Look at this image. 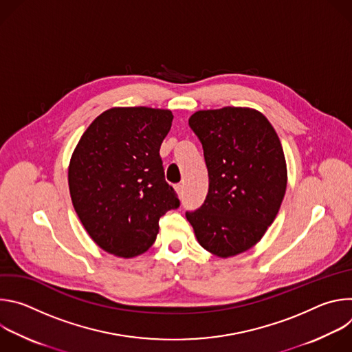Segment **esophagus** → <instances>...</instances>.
<instances>
[{
    "instance_id": "1",
    "label": "esophagus",
    "mask_w": 352,
    "mask_h": 352,
    "mask_svg": "<svg viewBox=\"0 0 352 352\" xmlns=\"http://www.w3.org/2000/svg\"><path fill=\"white\" fill-rule=\"evenodd\" d=\"M175 190H177V193L181 196V195L184 193V184H177V185H175Z\"/></svg>"
}]
</instances>
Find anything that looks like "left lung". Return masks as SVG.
I'll return each mask as SVG.
<instances>
[{"instance_id": "1", "label": "left lung", "mask_w": 352, "mask_h": 352, "mask_svg": "<svg viewBox=\"0 0 352 352\" xmlns=\"http://www.w3.org/2000/svg\"><path fill=\"white\" fill-rule=\"evenodd\" d=\"M189 126L204 146L209 192L186 219L208 252L236 256L262 239L280 210L287 188L281 142L269 120L249 107L200 110Z\"/></svg>"}]
</instances>
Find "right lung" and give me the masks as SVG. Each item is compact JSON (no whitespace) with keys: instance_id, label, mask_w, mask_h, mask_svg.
<instances>
[{"instance_id":"1","label":"right lung","mask_w":352,"mask_h":352,"mask_svg":"<svg viewBox=\"0 0 352 352\" xmlns=\"http://www.w3.org/2000/svg\"><path fill=\"white\" fill-rule=\"evenodd\" d=\"M170 110L113 107L80 136L68 167L74 209L90 238L109 254L135 258L153 245L159 220L179 200L166 182L160 146Z\"/></svg>"}]
</instances>
